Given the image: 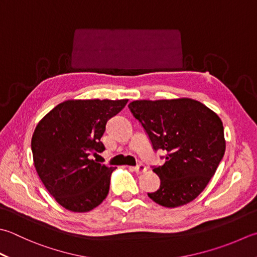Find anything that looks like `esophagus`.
I'll use <instances>...</instances> for the list:
<instances>
[{"label": "esophagus", "instance_id": "34e87169", "mask_svg": "<svg viewBox=\"0 0 257 257\" xmlns=\"http://www.w3.org/2000/svg\"><path fill=\"white\" fill-rule=\"evenodd\" d=\"M134 169L137 174H143L146 172V170H147V167H146L144 164H138Z\"/></svg>", "mask_w": 257, "mask_h": 257}]
</instances>
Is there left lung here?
<instances>
[{"instance_id": "8db88e82", "label": "left lung", "mask_w": 257, "mask_h": 257, "mask_svg": "<svg viewBox=\"0 0 257 257\" xmlns=\"http://www.w3.org/2000/svg\"><path fill=\"white\" fill-rule=\"evenodd\" d=\"M128 108L143 125L155 152H167L153 166L160 186L148 196L164 207L188 204L203 192L225 154L222 120L193 99L137 100Z\"/></svg>"}]
</instances>
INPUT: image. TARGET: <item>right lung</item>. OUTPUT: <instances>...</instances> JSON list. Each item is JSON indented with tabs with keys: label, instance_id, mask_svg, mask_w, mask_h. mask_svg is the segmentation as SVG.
Wrapping results in <instances>:
<instances>
[{
	"label": "right lung",
	"instance_id": "add662e5",
	"mask_svg": "<svg viewBox=\"0 0 257 257\" xmlns=\"http://www.w3.org/2000/svg\"><path fill=\"white\" fill-rule=\"evenodd\" d=\"M128 100H68L58 104L35 128L31 148L40 179L55 200L71 212L84 213L107 197L113 167L91 159L102 153L100 142L109 119Z\"/></svg>",
	"mask_w": 257,
	"mask_h": 257
}]
</instances>
